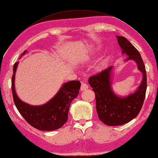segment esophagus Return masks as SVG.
Instances as JSON below:
<instances>
[{
	"instance_id": "obj_1",
	"label": "esophagus",
	"mask_w": 158,
	"mask_h": 158,
	"mask_svg": "<svg viewBox=\"0 0 158 158\" xmlns=\"http://www.w3.org/2000/svg\"><path fill=\"white\" fill-rule=\"evenodd\" d=\"M88 88V86L86 83H81V90L83 91V90H85L86 89Z\"/></svg>"
}]
</instances>
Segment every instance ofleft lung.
Segmentation results:
<instances>
[{
    "instance_id": "obj_1",
    "label": "left lung",
    "mask_w": 158,
    "mask_h": 158,
    "mask_svg": "<svg viewBox=\"0 0 158 158\" xmlns=\"http://www.w3.org/2000/svg\"><path fill=\"white\" fill-rule=\"evenodd\" d=\"M123 53L132 59L143 73L141 84L133 94L125 98L116 96L110 87V73L112 66L92 75L88 79L95 96L96 110L99 119L108 126H119L128 123L139 114L145 98L147 90V72L139 52L124 37L117 36Z\"/></svg>"
}]
</instances>
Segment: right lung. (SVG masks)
Returning <instances> with one entry per match:
<instances>
[{
  "instance_id": "obj_1",
  "label": "right lung",
  "mask_w": 158,
  "mask_h": 158,
  "mask_svg": "<svg viewBox=\"0 0 158 158\" xmlns=\"http://www.w3.org/2000/svg\"><path fill=\"white\" fill-rule=\"evenodd\" d=\"M26 50L21 54H25ZM18 62L13 66L11 78V90L14 103L19 113L33 127L43 131H51L62 127L68 120V112L72 101L79 93L81 83L71 81L64 84L55 97L46 104L30 106L20 101L15 90V73Z\"/></svg>"
}]
</instances>
